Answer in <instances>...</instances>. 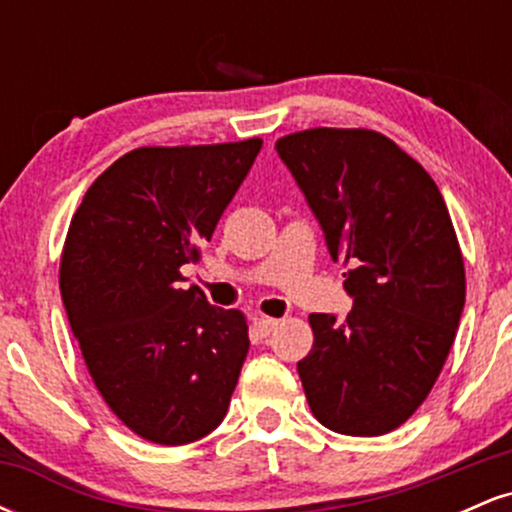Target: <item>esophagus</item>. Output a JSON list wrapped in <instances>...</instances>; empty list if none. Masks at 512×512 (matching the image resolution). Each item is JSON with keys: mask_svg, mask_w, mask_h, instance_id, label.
I'll return each instance as SVG.
<instances>
[{"mask_svg": "<svg viewBox=\"0 0 512 512\" xmlns=\"http://www.w3.org/2000/svg\"><path fill=\"white\" fill-rule=\"evenodd\" d=\"M276 327V320H272V317H255V330L260 337H269V334L274 332Z\"/></svg>", "mask_w": 512, "mask_h": 512, "instance_id": "obj_1", "label": "esophagus"}]
</instances>
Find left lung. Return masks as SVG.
Wrapping results in <instances>:
<instances>
[{
    "instance_id": "left-lung-1",
    "label": "left lung",
    "mask_w": 512,
    "mask_h": 512,
    "mask_svg": "<svg viewBox=\"0 0 512 512\" xmlns=\"http://www.w3.org/2000/svg\"><path fill=\"white\" fill-rule=\"evenodd\" d=\"M354 308L313 313L298 375L315 419L346 436H383L419 409L464 308V262L431 175L370 129L317 127L276 142Z\"/></svg>"
}]
</instances>
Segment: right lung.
Wrapping results in <instances>:
<instances>
[{
    "mask_svg": "<svg viewBox=\"0 0 512 512\" xmlns=\"http://www.w3.org/2000/svg\"><path fill=\"white\" fill-rule=\"evenodd\" d=\"M262 139L144 146L98 175L69 223L60 291L105 404L137 436L185 445L226 416L248 356V322L197 286L199 260Z\"/></svg>",
    "mask_w": 512,
    "mask_h": 512,
    "instance_id": "add662e5",
    "label": "right lung"
}]
</instances>
